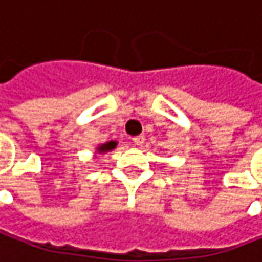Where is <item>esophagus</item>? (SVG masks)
<instances>
[{"label": "esophagus", "mask_w": 262, "mask_h": 262, "mask_svg": "<svg viewBox=\"0 0 262 262\" xmlns=\"http://www.w3.org/2000/svg\"><path fill=\"white\" fill-rule=\"evenodd\" d=\"M133 141H134L136 146H143V143H144V136H137V137L133 139Z\"/></svg>", "instance_id": "34e87169"}]
</instances>
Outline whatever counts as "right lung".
<instances>
[{
	"instance_id": "1",
	"label": "right lung",
	"mask_w": 262,
	"mask_h": 262,
	"mask_svg": "<svg viewBox=\"0 0 262 262\" xmlns=\"http://www.w3.org/2000/svg\"><path fill=\"white\" fill-rule=\"evenodd\" d=\"M116 146H118V141H107V143H104V144H98L97 149H95V154H105V152H110V150H113Z\"/></svg>"
}]
</instances>
